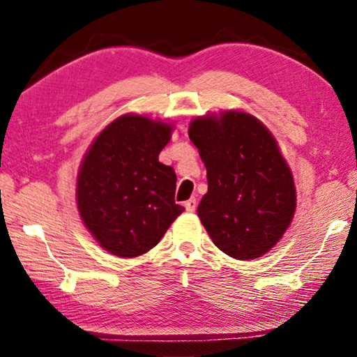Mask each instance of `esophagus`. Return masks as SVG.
Wrapping results in <instances>:
<instances>
[{
  "mask_svg": "<svg viewBox=\"0 0 357 357\" xmlns=\"http://www.w3.org/2000/svg\"><path fill=\"white\" fill-rule=\"evenodd\" d=\"M184 208H185L187 213H195V209H197V200H195V198H190V200H187L184 203Z\"/></svg>",
  "mask_w": 357,
  "mask_h": 357,
  "instance_id": "1",
  "label": "esophagus"
}]
</instances>
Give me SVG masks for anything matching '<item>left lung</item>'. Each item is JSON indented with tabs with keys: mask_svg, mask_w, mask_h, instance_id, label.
I'll list each match as a JSON object with an SVG mask.
<instances>
[{
	"mask_svg": "<svg viewBox=\"0 0 357 357\" xmlns=\"http://www.w3.org/2000/svg\"><path fill=\"white\" fill-rule=\"evenodd\" d=\"M189 137L206 167L208 193L197 213L213 243L236 259L264 255L296 209L291 172L274 137L243 112L197 118Z\"/></svg>",
	"mask_w": 357,
	"mask_h": 357,
	"instance_id": "obj_1",
	"label": "left lung"
}]
</instances>
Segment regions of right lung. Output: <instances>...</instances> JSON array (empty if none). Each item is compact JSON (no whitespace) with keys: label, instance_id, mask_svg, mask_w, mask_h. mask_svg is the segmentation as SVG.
<instances>
[{"label":"right lung","instance_id":"right-lung-1","mask_svg":"<svg viewBox=\"0 0 357 357\" xmlns=\"http://www.w3.org/2000/svg\"><path fill=\"white\" fill-rule=\"evenodd\" d=\"M168 124L126 114L100 132L78 173L84 225L113 255L134 258L159 243L184 208L174 203L176 174L159 162Z\"/></svg>","mask_w":357,"mask_h":357}]
</instances>
